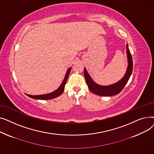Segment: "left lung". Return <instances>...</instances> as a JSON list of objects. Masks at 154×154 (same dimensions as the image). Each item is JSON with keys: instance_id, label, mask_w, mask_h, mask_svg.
Listing matches in <instances>:
<instances>
[{"instance_id": "left-lung-1", "label": "left lung", "mask_w": 154, "mask_h": 154, "mask_svg": "<svg viewBox=\"0 0 154 154\" xmlns=\"http://www.w3.org/2000/svg\"><path fill=\"white\" fill-rule=\"evenodd\" d=\"M126 52L127 56L128 66L124 76L115 84L109 85H100L96 84L92 80L91 75L88 74L85 68L84 70V75L85 79L87 86L90 91L94 94L100 96H112L119 94L122 91L130 78L133 70V61L132 55L129 51L128 45H126Z\"/></svg>"}]
</instances>
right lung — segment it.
<instances>
[{"label":"right lung","instance_id":"add662e5","mask_svg":"<svg viewBox=\"0 0 154 154\" xmlns=\"http://www.w3.org/2000/svg\"><path fill=\"white\" fill-rule=\"evenodd\" d=\"M70 70H71V67H70L67 69L66 75H65L64 79L63 80L61 85L59 86V87L57 88V89L54 91V92L49 93V94L38 95H29V94H26V95L28 97H30L32 99H36V100H49V99H52L57 97L60 96L64 91L65 85H66V84L67 83Z\"/></svg>","mask_w":154,"mask_h":154}]
</instances>
